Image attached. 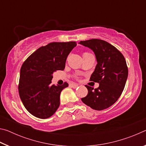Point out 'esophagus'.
<instances>
[{
  "label": "esophagus",
  "mask_w": 146,
  "mask_h": 146,
  "mask_svg": "<svg viewBox=\"0 0 146 146\" xmlns=\"http://www.w3.org/2000/svg\"><path fill=\"white\" fill-rule=\"evenodd\" d=\"M70 86H71V88H76L78 86V85L77 84H75V83L71 84Z\"/></svg>",
  "instance_id": "1"
}]
</instances>
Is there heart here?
<instances>
[{
  "instance_id": "obj_1",
  "label": "heart",
  "mask_w": 146,
  "mask_h": 146,
  "mask_svg": "<svg viewBox=\"0 0 146 146\" xmlns=\"http://www.w3.org/2000/svg\"><path fill=\"white\" fill-rule=\"evenodd\" d=\"M87 54H89V53H87V52H86V53H83V55H87Z\"/></svg>"
}]
</instances>
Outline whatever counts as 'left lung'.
I'll return each instance as SVG.
<instances>
[{"label": "left lung", "mask_w": 146, "mask_h": 146, "mask_svg": "<svg viewBox=\"0 0 146 146\" xmlns=\"http://www.w3.org/2000/svg\"><path fill=\"white\" fill-rule=\"evenodd\" d=\"M78 44L95 53L97 64L90 80L99 83L96 89L86 85L88 93L81 100L93 110H105L117 102L124 89L128 76L124 56L115 46L100 39L80 41Z\"/></svg>", "instance_id": "1"}]
</instances>
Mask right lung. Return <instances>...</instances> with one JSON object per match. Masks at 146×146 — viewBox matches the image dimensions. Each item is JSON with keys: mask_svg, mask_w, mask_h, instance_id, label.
Listing matches in <instances>:
<instances>
[{"mask_svg": "<svg viewBox=\"0 0 146 146\" xmlns=\"http://www.w3.org/2000/svg\"><path fill=\"white\" fill-rule=\"evenodd\" d=\"M76 46L75 42H51L29 56L21 69L20 98L28 112L39 118L52 116L60 106V95L68 84L51 85L53 74L64 70L66 59Z\"/></svg>", "mask_w": 146, "mask_h": 146, "instance_id": "add662e5", "label": "right lung"}]
</instances>
